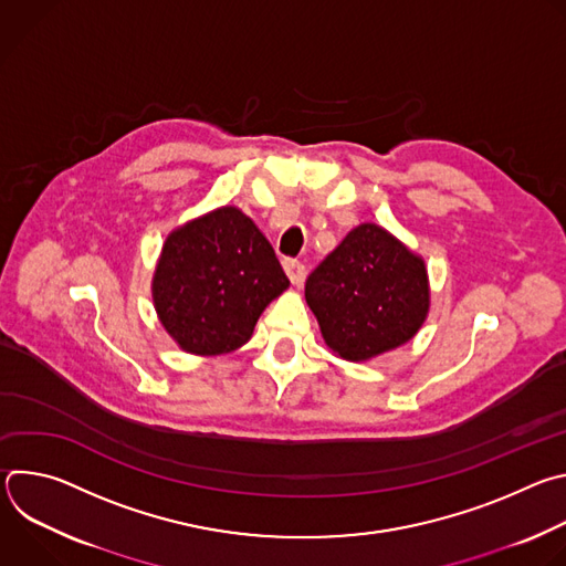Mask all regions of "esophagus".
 Here are the masks:
<instances>
[{"mask_svg":"<svg viewBox=\"0 0 566 566\" xmlns=\"http://www.w3.org/2000/svg\"><path fill=\"white\" fill-rule=\"evenodd\" d=\"M284 271L293 284H300L304 277V264L297 260H284Z\"/></svg>","mask_w":566,"mask_h":566,"instance_id":"esophagus-1","label":"esophagus"}]
</instances>
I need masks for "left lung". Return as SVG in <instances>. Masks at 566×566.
Here are the masks:
<instances>
[{
  "label": "left lung",
  "instance_id": "8db88e82",
  "mask_svg": "<svg viewBox=\"0 0 566 566\" xmlns=\"http://www.w3.org/2000/svg\"><path fill=\"white\" fill-rule=\"evenodd\" d=\"M304 295L322 338L347 360L408 343L430 306L423 260L376 223L354 228L306 277Z\"/></svg>",
  "mask_w": 566,
  "mask_h": 566
}]
</instances>
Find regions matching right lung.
Wrapping results in <instances>:
<instances>
[{"label":"right lung","mask_w":566,"mask_h":566,"mask_svg":"<svg viewBox=\"0 0 566 566\" xmlns=\"http://www.w3.org/2000/svg\"><path fill=\"white\" fill-rule=\"evenodd\" d=\"M289 286L269 239L226 206L175 230L154 273V306L190 354H228L251 340L255 322Z\"/></svg>","instance_id":"obj_1"}]
</instances>
